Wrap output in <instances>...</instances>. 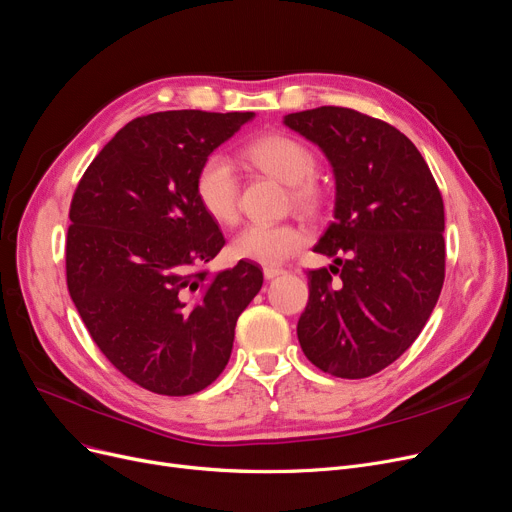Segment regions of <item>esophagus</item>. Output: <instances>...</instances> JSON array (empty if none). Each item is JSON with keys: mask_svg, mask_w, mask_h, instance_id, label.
<instances>
[{"mask_svg": "<svg viewBox=\"0 0 512 512\" xmlns=\"http://www.w3.org/2000/svg\"><path fill=\"white\" fill-rule=\"evenodd\" d=\"M280 274H284V270H282V268H265V270H263L265 280H274V278H278Z\"/></svg>", "mask_w": 512, "mask_h": 512, "instance_id": "esophagus-1", "label": "esophagus"}]
</instances>
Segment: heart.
Masks as SVG:
<instances>
[{
    "instance_id": "heart-1",
    "label": "heart",
    "mask_w": 512,
    "mask_h": 512,
    "mask_svg": "<svg viewBox=\"0 0 512 512\" xmlns=\"http://www.w3.org/2000/svg\"><path fill=\"white\" fill-rule=\"evenodd\" d=\"M244 159L263 173L291 184V198L303 213H318L326 201L322 184L314 177L316 154L288 133H263L242 150ZM194 194L203 211L221 226H230L240 211V184L234 165L224 154H209L194 177ZM305 242L293 224H251L232 242V255L259 265H280L293 257Z\"/></svg>"
}]
</instances>
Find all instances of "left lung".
I'll return each instance as SVG.
<instances>
[{
	"label": "left lung",
	"mask_w": 512,
	"mask_h": 512,
	"mask_svg": "<svg viewBox=\"0 0 512 512\" xmlns=\"http://www.w3.org/2000/svg\"><path fill=\"white\" fill-rule=\"evenodd\" d=\"M284 125L322 148L337 184L335 221L314 247L335 265L309 270L297 337L320 370L366 379L416 341L439 299L443 198L418 148L381 119L320 106Z\"/></svg>",
	"instance_id": "obj_1"
}]
</instances>
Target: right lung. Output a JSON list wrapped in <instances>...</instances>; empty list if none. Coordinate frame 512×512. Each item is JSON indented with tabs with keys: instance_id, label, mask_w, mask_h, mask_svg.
<instances>
[{
	"instance_id": "add662e5",
	"label": "right lung",
	"mask_w": 512,
	"mask_h": 512,
	"mask_svg": "<svg viewBox=\"0 0 512 512\" xmlns=\"http://www.w3.org/2000/svg\"><path fill=\"white\" fill-rule=\"evenodd\" d=\"M253 113L165 110L129 121L85 169L71 201L66 286L94 343L159 395H192L224 372L236 320L263 284L251 261L203 265L226 238L194 177Z\"/></svg>"
}]
</instances>
